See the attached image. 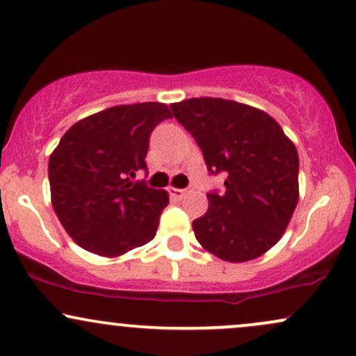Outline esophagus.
Wrapping results in <instances>:
<instances>
[{
  "label": "esophagus",
  "mask_w": 356,
  "mask_h": 356,
  "mask_svg": "<svg viewBox=\"0 0 356 356\" xmlns=\"http://www.w3.org/2000/svg\"><path fill=\"white\" fill-rule=\"evenodd\" d=\"M169 192H170V195H172V197H175V199H182L184 195H186V189H175V187H169Z\"/></svg>",
  "instance_id": "obj_1"
}]
</instances>
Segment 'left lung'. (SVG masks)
Wrapping results in <instances>:
<instances>
[{"mask_svg": "<svg viewBox=\"0 0 356 356\" xmlns=\"http://www.w3.org/2000/svg\"><path fill=\"white\" fill-rule=\"evenodd\" d=\"M174 117L201 147L207 170L227 172L224 194H207V212L192 222L211 254L244 263L283 238L300 199V159L293 140L264 110L234 100L170 104Z\"/></svg>", "mask_w": 356, "mask_h": 356, "instance_id": "left-lung-1", "label": "left lung"}]
</instances>
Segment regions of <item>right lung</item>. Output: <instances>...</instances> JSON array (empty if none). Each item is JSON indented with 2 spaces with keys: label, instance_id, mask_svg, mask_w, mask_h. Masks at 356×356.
<instances>
[{
  "label": "right lung",
  "instance_id": "obj_1",
  "mask_svg": "<svg viewBox=\"0 0 356 356\" xmlns=\"http://www.w3.org/2000/svg\"><path fill=\"white\" fill-rule=\"evenodd\" d=\"M170 117L161 102L115 105L61 137L48 161L51 206L80 248L118 257L154 239L169 194L130 177L147 169L150 134Z\"/></svg>",
  "mask_w": 356,
  "mask_h": 356
}]
</instances>
